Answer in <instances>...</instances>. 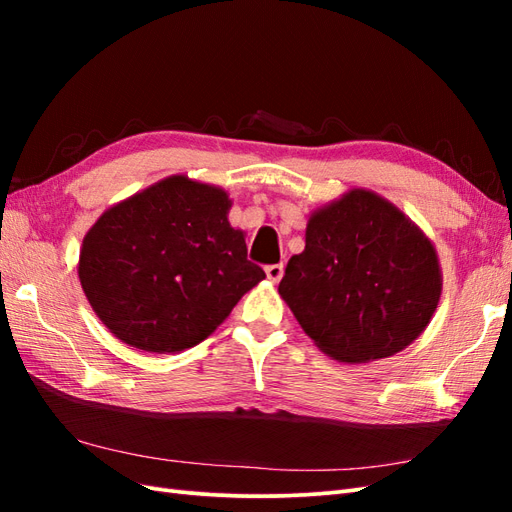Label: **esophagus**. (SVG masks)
<instances>
[{
    "instance_id": "34e87169",
    "label": "esophagus",
    "mask_w": 512,
    "mask_h": 512,
    "mask_svg": "<svg viewBox=\"0 0 512 512\" xmlns=\"http://www.w3.org/2000/svg\"><path fill=\"white\" fill-rule=\"evenodd\" d=\"M265 273H267V280L271 282V284H277L282 280V275H284V265H269L267 269H265Z\"/></svg>"
}]
</instances>
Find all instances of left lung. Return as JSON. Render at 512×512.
Instances as JSON below:
<instances>
[{"instance_id":"8db88e82","label":"left lung","mask_w":512,"mask_h":512,"mask_svg":"<svg viewBox=\"0 0 512 512\" xmlns=\"http://www.w3.org/2000/svg\"><path fill=\"white\" fill-rule=\"evenodd\" d=\"M277 292L324 354L359 365L401 352L427 329L442 269L404 211L352 188L309 213L305 250L288 260Z\"/></svg>"}]
</instances>
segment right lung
Returning a JSON list of instances; mask_svg holds the SVG:
<instances>
[{"label":"right lung","instance_id":"1","mask_svg":"<svg viewBox=\"0 0 512 512\" xmlns=\"http://www.w3.org/2000/svg\"><path fill=\"white\" fill-rule=\"evenodd\" d=\"M218 185L170 175L108 207L79 254L85 297L123 344L177 354L207 339L265 280Z\"/></svg>","mask_w":512,"mask_h":512}]
</instances>
